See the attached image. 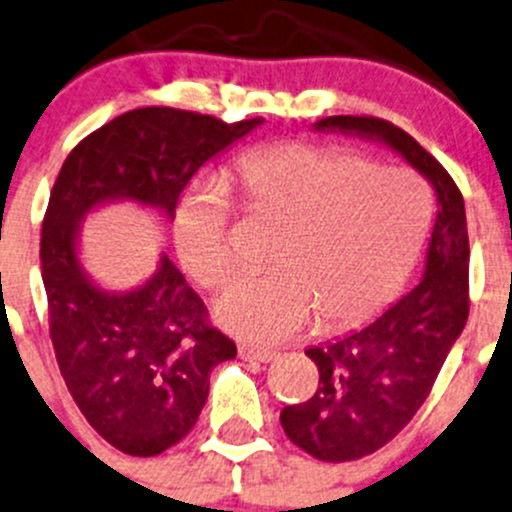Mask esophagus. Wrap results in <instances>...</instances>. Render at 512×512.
<instances>
[{"mask_svg":"<svg viewBox=\"0 0 512 512\" xmlns=\"http://www.w3.org/2000/svg\"><path fill=\"white\" fill-rule=\"evenodd\" d=\"M240 358L255 360V363H270V360L277 358V351H270V348H257V346H240Z\"/></svg>","mask_w":512,"mask_h":512,"instance_id":"1","label":"esophagus"}]
</instances>
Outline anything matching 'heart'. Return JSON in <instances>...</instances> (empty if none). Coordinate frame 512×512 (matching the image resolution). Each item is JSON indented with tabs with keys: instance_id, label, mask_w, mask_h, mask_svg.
<instances>
[{
	"instance_id": "obj_1",
	"label": "heart",
	"mask_w": 512,
	"mask_h": 512,
	"mask_svg": "<svg viewBox=\"0 0 512 512\" xmlns=\"http://www.w3.org/2000/svg\"><path fill=\"white\" fill-rule=\"evenodd\" d=\"M235 181L255 206L287 218L277 267L240 274L215 301V321L247 341H287L316 314L326 326L368 321L397 297L427 240L429 191L402 166L294 142L245 154ZM174 240L196 282H225L235 252L228 191L218 179L186 193Z\"/></svg>"
}]
</instances>
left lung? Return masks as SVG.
<instances>
[{
    "label": "left lung",
    "instance_id": "left-lung-1",
    "mask_svg": "<svg viewBox=\"0 0 512 512\" xmlns=\"http://www.w3.org/2000/svg\"><path fill=\"white\" fill-rule=\"evenodd\" d=\"M316 132H341L390 147L437 193V220L417 287L341 338L306 348L319 387L279 414L284 434L321 461H351L385 446L427 400L469 319V233L464 196L427 149L378 117L336 115Z\"/></svg>",
    "mask_w": 512,
    "mask_h": 512
}]
</instances>
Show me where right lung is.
<instances>
[{"label":"right lung","mask_w":512,"mask_h":512,"mask_svg":"<svg viewBox=\"0 0 512 512\" xmlns=\"http://www.w3.org/2000/svg\"><path fill=\"white\" fill-rule=\"evenodd\" d=\"M139 107L95 129L63 161L41 230V279L58 368L90 427L129 456L179 444L208 400L211 370L238 348L206 324V306L161 252L157 272L107 289L80 255V225L112 203L174 220L206 161L262 125Z\"/></svg>","instance_id":"1"}]
</instances>
